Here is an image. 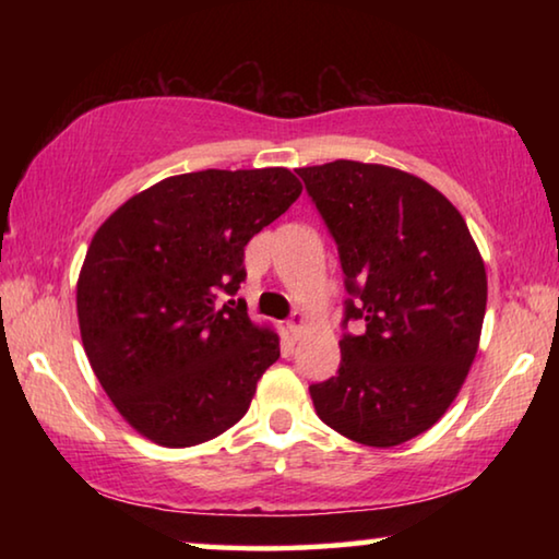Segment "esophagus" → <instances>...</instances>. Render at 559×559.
Listing matches in <instances>:
<instances>
[{"label": "esophagus", "mask_w": 559, "mask_h": 559, "mask_svg": "<svg viewBox=\"0 0 559 559\" xmlns=\"http://www.w3.org/2000/svg\"><path fill=\"white\" fill-rule=\"evenodd\" d=\"M302 328H306V316L302 313H293L290 320H288V330L293 337H298L302 333Z\"/></svg>", "instance_id": "1"}]
</instances>
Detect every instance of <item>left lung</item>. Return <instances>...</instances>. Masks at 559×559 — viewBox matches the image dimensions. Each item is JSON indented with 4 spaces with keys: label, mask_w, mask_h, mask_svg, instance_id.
Listing matches in <instances>:
<instances>
[{
    "label": "left lung",
    "mask_w": 559,
    "mask_h": 559,
    "mask_svg": "<svg viewBox=\"0 0 559 559\" xmlns=\"http://www.w3.org/2000/svg\"><path fill=\"white\" fill-rule=\"evenodd\" d=\"M345 273L340 370L310 384L320 419L390 449L437 424L461 392L484 328L486 266L461 212L396 167L335 159L300 167Z\"/></svg>",
    "instance_id": "obj_1"
}]
</instances>
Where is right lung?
<instances>
[{"label": "right lung", "instance_id": "1", "mask_svg": "<svg viewBox=\"0 0 559 559\" xmlns=\"http://www.w3.org/2000/svg\"><path fill=\"white\" fill-rule=\"evenodd\" d=\"M286 167L202 169L147 187L93 236L75 286L83 349L122 419L167 449L219 437L281 355L236 296L243 246L298 200Z\"/></svg>", "mask_w": 559, "mask_h": 559}]
</instances>
